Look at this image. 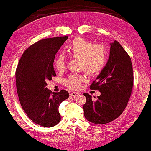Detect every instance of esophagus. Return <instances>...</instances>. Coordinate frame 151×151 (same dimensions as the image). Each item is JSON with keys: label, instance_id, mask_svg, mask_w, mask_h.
Returning a JSON list of instances; mask_svg holds the SVG:
<instances>
[{"label": "esophagus", "instance_id": "obj_1", "mask_svg": "<svg viewBox=\"0 0 151 151\" xmlns=\"http://www.w3.org/2000/svg\"><path fill=\"white\" fill-rule=\"evenodd\" d=\"M78 95H79V93H77V92H73V93H70V96L73 97H76L77 96H78Z\"/></svg>", "mask_w": 151, "mask_h": 151}]
</instances>
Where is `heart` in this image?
<instances>
[{
	"label": "heart",
	"mask_w": 151,
	"mask_h": 151,
	"mask_svg": "<svg viewBox=\"0 0 151 151\" xmlns=\"http://www.w3.org/2000/svg\"><path fill=\"white\" fill-rule=\"evenodd\" d=\"M66 53L70 57L78 58L79 68L88 75L100 73L106 63L107 52L101 44H93V42L82 38H76L66 46ZM55 67L61 71L66 66V58L59 55L54 62ZM83 78L80 75H71L64 80V84L70 88L76 89L80 86Z\"/></svg>",
	"instance_id": "obj_1"
}]
</instances>
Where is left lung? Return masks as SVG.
<instances>
[{
	"label": "left lung",
	"instance_id": "1",
	"mask_svg": "<svg viewBox=\"0 0 151 151\" xmlns=\"http://www.w3.org/2000/svg\"><path fill=\"white\" fill-rule=\"evenodd\" d=\"M108 60L90 88L101 93L96 100L84 93L85 119L94 124L113 121L122 114L127 107L133 88L134 76L131 58L119 43L110 44ZM95 98V97H94Z\"/></svg>",
	"mask_w": 151,
	"mask_h": 151
}]
</instances>
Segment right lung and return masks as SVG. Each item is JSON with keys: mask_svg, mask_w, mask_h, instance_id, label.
<instances>
[{"mask_svg": "<svg viewBox=\"0 0 151 151\" xmlns=\"http://www.w3.org/2000/svg\"><path fill=\"white\" fill-rule=\"evenodd\" d=\"M68 37L43 39L24 51L15 71V81L21 106L37 124L52 127L60 121L58 107L69 97L65 90L52 93L46 86L56 73L55 55Z\"/></svg>", "mask_w": 151, "mask_h": 151, "instance_id": "obj_1", "label": "right lung"}]
</instances>
